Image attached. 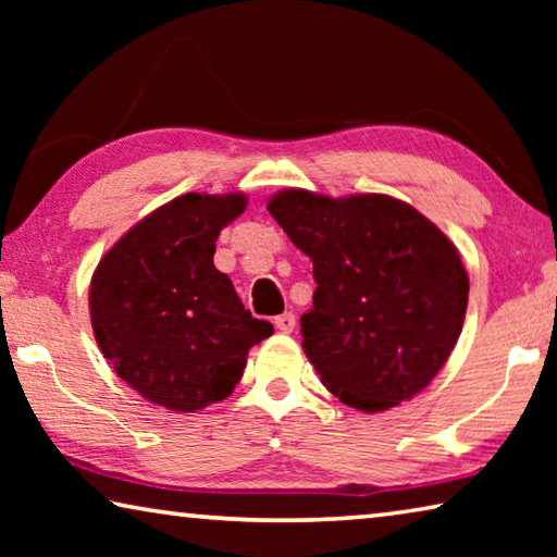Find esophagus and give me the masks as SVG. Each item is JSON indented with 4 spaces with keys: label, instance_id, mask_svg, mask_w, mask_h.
<instances>
[{
    "label": "esophagus",
    "instance_id": "34e87169",
    "mask_svg": "<svg viewBox=\"0 0 557 557\" xmlns=\"http://www.w3.org/2000/svg\"><path fill=\"white\" fill-rule=\"evenodd\" d=\"M295 324H297V319H295V314H292V312H285V314L275 317V326L280 329L282 334H289L292 329H295Z\"/></svg>",
    "mask_w": 557,
    "mask_h": 557
}]
</instances>
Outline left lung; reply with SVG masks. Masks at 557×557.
<instances>
[{
  "label": "left lung",
  "instance_id": "1",
  "mask_svg": "<svg viewBox=\"0 0 557 557\" xmlns=\"http://www.w3.org/2000/svg\"><path fill=\"white\" fill-rule=\"evenodd\" d=\"M268 211L314 262L301 346L326 388L363 412L418 395L467 314L469 277L447 235L383 194L329 199L287 188Z\"/></svg>",
  "mask_w": 557,
  "mask_h": 557
}]
</instances>
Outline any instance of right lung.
Returning a JSON list of instances; mask_svg holds the SVG:
<instances>
[{"label":"right lung","instance_id":"add662e5","mask_svg":"<svg viewBox=\"0 0 557 557\" xmlns=\"http://www.w3.org/2000/svg\"><path fill=\"white\" fill-rule=\"evenodd\" d=\"M243 194H184L112 245L90 282L102 356L149 403L194 412L228 398L250 346L272 334L213 265L215 240Z\"/></svg>","mask_w":557,"mask_h":557}]
</instances>
